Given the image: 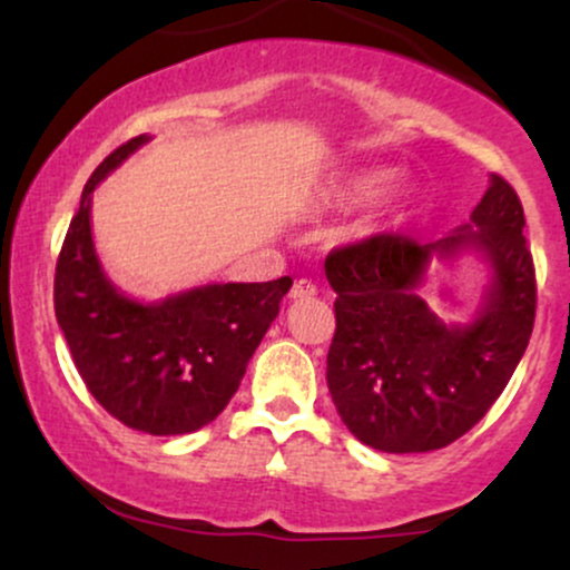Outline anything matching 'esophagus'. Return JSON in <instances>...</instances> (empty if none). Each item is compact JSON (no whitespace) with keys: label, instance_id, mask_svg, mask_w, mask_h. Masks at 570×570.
<instances>
[{"label":"esophagus","instance_id":"esophagus-1","mask_svg":"<svg viewBox=\"0 0 570 570\" xmlns=\"http://www.w3.org/2000/svg\"><path fill=\"white\" fill-rule=\"evenodd\" d=\"M316 292H318V289H316V284H313V281L297 278V281H294L289 297H292V299H311V297H316Z\"/></svg>","mask_w":570,"mask_h":570}]
</instances>
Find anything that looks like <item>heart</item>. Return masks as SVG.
<instances>
[{
  "mask_svg": "<svg viewBox=\"0 0 570 570\" xmlns=\"http://www.w3.org/2000/svg\"><path fill=\"white\" fill-rule=\"evenodd\" d=\"M391 181H394V174L391 171H367V174L356 176V179H353L351 185L340 193V200H345V203L372 200V198H377V195H381L383 189L391 185Z\"/></svg>",
  "mask_w": 570,
  "mask_h": 570,
  "instance_id": "b5f03b06",
  "label": "heart"
}]
</instances>
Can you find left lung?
I'll return each mask as SVG.
<instances>
[{
    "mask_svg": "<svg viewBox=\"0 0 570 570\" xmlns=\"http://www.w3.org/2000/svg\"><path fill=\"white\" fill-rule=\"evenodd\" d=\"M525 214L499 174L463 225L434 244L375 233L326 254L335 337L326 383L343 423L383 453L448 448L485 417L533 332L535 271ZM476 247L494 267L489 303L472 325H442L416 297L434 253Z\"/></svg>",
    "mask_w": 570,
    "mask_h": 570,
    "instance_id": "left-lung-1",
    "label": "left lung"
}]
</instances>
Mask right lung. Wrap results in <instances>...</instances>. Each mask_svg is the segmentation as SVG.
<instances>
[{"instance_id": "1", "label": "right lung", "mask_w": 570, "mask_h": 570, "mask_svg": "<svg viewBox=\"0 0 570 570\" xmlns=\"http://www.w3.org/2000/svg\"><path fill=\"white\" fill-rule=\"evenodd\" d=\"M136 136L90 174L56 263V318L90 394L128 429L189 434L227 407L292 278L212 284L155 305L104 276L90 235V193L141 147Z\"/></svg>"}]
</instances>
